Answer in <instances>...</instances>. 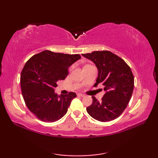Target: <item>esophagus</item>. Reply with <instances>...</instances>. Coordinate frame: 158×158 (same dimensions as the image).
<instances>
[{
    "label": "esophagus",
    "instance_id": "esophagus-1",
    "mask_svg": "<svg viewBox=\"0 0 158 158\" xmlns=\"http://www.w3.org/2000/svg\"><path fill=\"white\" fill-rule=\"evenodd\" d=\"M85 95H84V94H77V96H79V97H85Z\"/></svg>",
    "mask_w": 158,
    "mask_h": 158
}]
</instances>
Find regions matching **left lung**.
<instances>
[{"instance_id": "8db88e82", "label": "left lung", "mask_w": 158, "mask_h": 158, "mask_svg": "<svg viewBox=\"0 0 158 158\" xmlns=\"http://www.w3.org/2000/svg\"><path fill=\"white\" fill-rule=\"evenodd\" d=\"M82 56L94 62L98 68L94 86L102 83L106 92L100 102L92 96V104L86 109L87 112L99 122L115 119L124 111L132 97L135 79L130 67L122 58L106 50Z\"/></svg>"}]
</instances>
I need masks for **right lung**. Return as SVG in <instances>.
I'll return each instance as SVG.
<instances>
[{"label":"right lung","mask_w":158,"mask_h":158,"mask_svg":"<svg viewBox=\"0 0 158 158\" xmlns=\"http://www.w3.org/2000/svg\"><path fill=\"white\" fill-rule=\"evenodd\" d=\"M81 58L79 54L45 50L26 62L20 76L22 93L28 109L39 120L54 122L66 113L76 94L58 95L54 88L57 82L68 76L69 67Z\"/></svg>","instance_id":"obj_1"}]
</instances>
